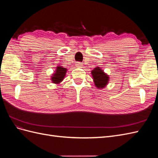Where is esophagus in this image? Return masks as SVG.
Returning a JSON list of instances; mask_svg holds the SVG:
<instances>
[{"label":"esophagus","instance_id":"34e87169","mask_svg":"<svg viewBox=\"0 0 158 158\" xmlns=\"http://www.w3.org/2000/svg\"><path fill=\"white\" fill-rule=\"evenodd\" d=\"M82 66V63H76V67H81V66Z\"/></svg>","mask_w":158,"mask_h":158}]
</instances>
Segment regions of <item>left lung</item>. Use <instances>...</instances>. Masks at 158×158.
<instances>
[{"instance_id": "1", "label": "left lung", "mask_w": 158, "mask_h": 158, "mask_svg": "<svg viewBox=\"0 0 158 158\" xmlns=\"http://www.w3.org/2000/svg\"><path fill=\"white\" fill-rule=\"evenodd\" d=\"M91 73H92L95 86L99 89H102L106 86L109 82V76L105 73L101 68H95Z\"/></svg>"}]
</instances>
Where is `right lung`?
Returning a JSON list of instances; mask_svg holds the SVG:
<instances>
[{
	"instance_id": "1",
	"label": "right lung",
	"mask_w": 158,
	"mask_h": 158,
	"mask_svg": "<svg viewBox=\"0 0 158 158\" xmlns=\"http://www.w3.org/2000/svg\"><path fill=\"white\" fill-rule=\"evenodd\" d=\"M66 71H67V69L64 67H62L61 66H57L55 73L52 74V76H51L52 82L56 84H60V82H61L63 80L66 75Z\"/></svg>"
}]
</instances>
